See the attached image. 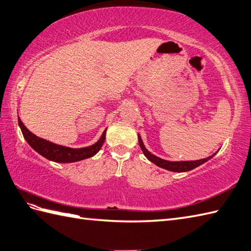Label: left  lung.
I'll return each mask as SVG.
<instances>
[{"label":"left lung","mask_w":251,"mask_h":251,"mask_svg":"<svg viewBox=\"0 0 251 251\" xmlns=\"http://www.w3.org/2000/svg\"><path fill=\"white\" fill-rule=\"evenodd\" d=\"M138 143L140 146V149H142L143 153L145 154V156L148 158L150 162H152L153 164H155L156 166L170 170V172H175V173H184V172H189L194 168H196L200 165H202L203 163L207 162L209 160L215 155L216 153H214L213 155L206 157V158H202V160H197V161H181V162H170V161H166L163 160L161 157H157L154 154H152L151 152H149L148 150L146 149V147L143 143L142 138H140V135L138 134Z\"/></svg>","instance_id":"left-lung-1"}]
</instances>
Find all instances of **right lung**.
I'll list each match as a JSON object with an SVG mask.
<instances>
[{"instance_id": "add662e5", "label": "right lung", "mask_w": 251, "mask_h": 251, "mask_svg": "<svg viewBox=\"0 0 251 251\" xmlns=\"http://www.w3.org/2000/svg\"><path fill=\"white\" fill-rule=\"evenodd\" d=\"M18 122H19V126L22 131L23 137L25 138L27 144L32 147L36 152H38L40 155L56 163H72L94 156L97 152L101 149V147L105 140L106 129L103 132L102 136L96 144L85 147V148H69V147L53 144L51 142H49V140L36 136L35 134L27 130V127L23 125V122L20 120V118H18Z\"/></svg>"}]
</instances>
